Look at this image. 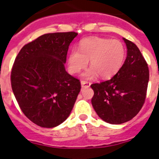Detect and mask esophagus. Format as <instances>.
Returning a JSON list of instances; mask_svg holds the SVG:
<instances>
[{"mask_svg":"<svg viewBox=\"0 0 159 159\" xmlns=\"http://www.w3.org/2000/svg\"><path fill=\"white\" fill-rule=\"evenodd\" d=\"M81 85H82V88H89L90 85H91V83L89 81L81 80Z\"/></svg>","mask_w":159,"mask_h":159,"instance_id":"obj_1","label":"esophagus"}]
</instances>
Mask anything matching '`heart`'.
Masks as SVG:
<instances>
[{"label":"heart","mask_w":159,"mask_h":159,"mask_svg":"<svg viewBox=\"0 0 159 159\" xmlns=\"http://www.w3.org/2000/svg\"><path fill=\"white\" fill-rule=\"evenodd\" d=\"M126 48L120 40L107 38H84L79 43V50L72 49L67 56L68 69L72 74L78 73L88 64L92 66L85 72L87 78L99 75L102 79L111 78L119 71L123 64Z\"/></svg>","instance_id":"obj_1"}]
</instances>
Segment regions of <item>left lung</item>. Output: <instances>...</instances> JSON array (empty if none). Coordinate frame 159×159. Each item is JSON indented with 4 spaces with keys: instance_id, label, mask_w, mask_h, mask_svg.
<instances>
[{
    "instance_id": "1",
    "label": "left lung",
    "mask_w": 159,
    "mask_h": 159,
    "mask_svg": "<svg viewBox=\"0 0 159 159\" xmlns=\"http://www.w3.org/2000/svg\"><path fill=\"white\" fill-rule=\"evenodd\" d=\"M127 48L124 64L111 80L91 85L97 115L111 124L132 119L145 102L149 82L147 63L137 46L123 38Z\"/></svg>"
}]
</instances>
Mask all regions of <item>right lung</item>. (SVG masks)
I'll use <instances>...</instances> for the list:
<instances>
[{
	"label": "right lung",
	"instance_id": "obj_1",
	"mask_svg": "<svg viewBox=\"0 0 159 159\" xmlns=\"http://www.w3.org/2000/svg\"><path fill=\"white\" fill-rule=\"evenodd\" d=\"M77 32L42 35L25 44L11 71V86L20 110L41 127H57L69 116L80 81L65 71L67 50Z\"/></svg>",
	"mask_w": 159,
	"mask_h": 159
}]
</instances>
